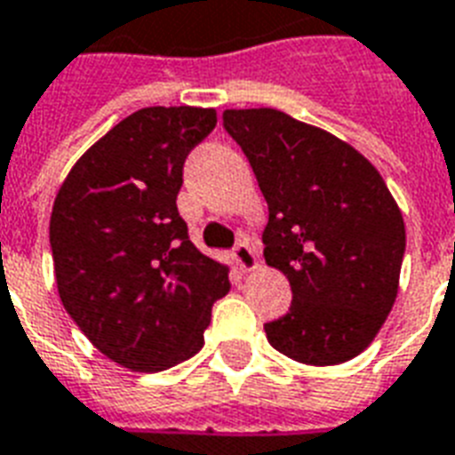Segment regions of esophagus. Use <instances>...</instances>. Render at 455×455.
<instances>
[{"instance_id":"obj_1","label":"esophagus","mask_w":455,"mask_h":455,"mask_svg":"<svg viewBox=\"0 0 455 455\" xmlns=\"http://www.w3.org/2000/svg\"><path fill=\"white\" fill-rule=\"evenodd\" d=\"M232 259H235V263H237L242 273H249L253 267H259V259H256V253H253V249L249 246L246 239L237 242V246L232 249Z\"/></svg>"}]
</instances>
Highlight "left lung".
Returning <instances> with one entry per match:
<instances>
[{"label":"left lung","mask_w":455,"mask_h":455,"mask_svg":"<svg viewBox=\"0 0 455 455\" xmlns=\"http://www.w3.org/2000/svg\"><path fill=\"white\" fill-rule=\"evenodd\" d=\"M267 202L263 256L287 275L290 313L266 323L270 347L306 365L368 348L399 291L406 228L368 158L277 108H228Z\"/></svg>","instance_id":"left-lung-1"}]
</instances>
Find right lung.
I'll use <instances>...</instances> for the list:
<instances>
[{
	"mask_svg": "<svg viewBox=\"0 0 455 455\" xmlns=\"http://www.w3.org/2000/svg\"><path fill=\"white\" fill-rule=\"evenodd\" d=\"M216 111L140 108L94 142L63 180L49 244L63 308L114 363L158 372L204 347L228 266L204 256L178 213L185 158Z\"/></svg>",
	"mask_w": 455,
	"mask_h": 455,
	"instance_id": "1",
	"label": "right lung"
}]
</instances>
